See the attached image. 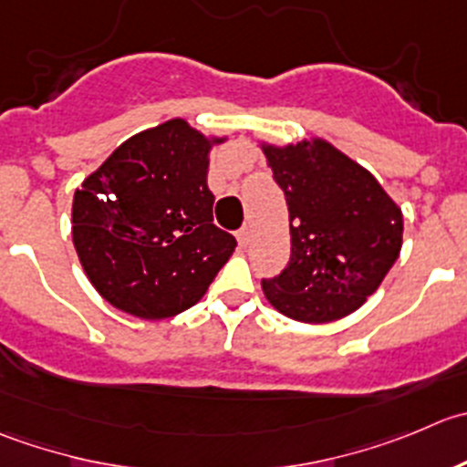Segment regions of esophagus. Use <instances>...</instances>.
I'll use <instances>...</instances> for the list:
<instances>
[{"label":"esophagus","mask_w":467,"mask_h":467,"mask_svg":"<svg viewBox=\"0 0 467 467\" xmlns=\"http://www.w3.org/2000/svg\"><path fill=\"white\" fill-rule=\"evenodd\" d=\"M249 238H252V229H249V227L238 229V243L243 244V247L249 243Z\"/></svg>","instance_id":"34e87169"}]
</instances>
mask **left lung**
Masks as SVG:
<instances>
[{"mask_svg": "<svg viewBox=\"0 0 467 467\" xmlns=\"http://www.w3.org/2000/svg\"><path fill=\"white\" fill-rule=\"evenodd\" d=\"M261 150L290 220V261L279 276L261 281L263 293L297 322L340 320L379 288L400 256V206L366 168L322 138Z\"/></svg>", "mask_w": 467, "mask_h": 467, "instance_id": "obj_1", "label": "left lung"}]
</instances>
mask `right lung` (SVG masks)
<instances>
[{"label": "right lung", "instance_id": "add662e5", "mask_svg": "<svg viewBox=\"0 0 467 467\" xmlns=\"http://www.w3.org/2000/svg\"><path fill=\"white\" fill-rule=\"evenodd\" d=\"M174 118L124 140L72 202V240L97 293L145 320L177 316L202 299L235 249L213 224L211 147Z\"/></svg>", "mask_w": 467, "mask_h": 467}]
</instances>
